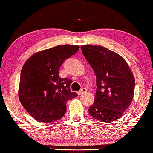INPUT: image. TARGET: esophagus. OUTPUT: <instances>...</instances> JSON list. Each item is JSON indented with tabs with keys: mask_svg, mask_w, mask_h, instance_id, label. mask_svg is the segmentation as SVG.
Returning a JSON list of instances; mask_svg holds the SVG:
<instances>
[{
	"mask_svg": "<svg viewBox=\"0 0 153 153\" xmlns=\"http://www.w3.org/2000/svg\"><path fill=\"white\" fill-rule=\"evenodd\" d=\"M87 91V89L86 88H82L81 90H79L78 92H77V94H78L79 95H82V94H83V93H85Z\"/></svg>",
	"mask_w": 153,
	"mask_h": 153,
	"instance_id": "1",
	"label": "esophagus"
}]
</instances>
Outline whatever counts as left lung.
Instances as JSON below:
<instances>
[{
  "instance_id": "8db88e82",
  "label": "left lung",
  "mask_w": 153,
  "mask_h": 153,
  "mask_svg": "<svg viewBox=\"0 0 153 153\" xmlns=\"http://www.w3.org/2000/svg\"><path fill=\"white\" fill-rule=\"evenodd\" d=\"M83 54L96 76L94 103L88 109L97 121L121 117L132 102L135 80L123 58L101 46H82Z\"/></svg>"
}]
</instances>
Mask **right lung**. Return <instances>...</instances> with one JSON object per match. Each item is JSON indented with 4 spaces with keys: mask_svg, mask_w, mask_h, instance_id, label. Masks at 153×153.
Listing matches in <instances>:
<instances>
[{
    "mask_svg": "<svg viewBox=\"0 0 153 153\" xmlns=\"http://www.w3.org/2000/svg\"><path fill=\"white\" fill-rule=\"evenodd\" d=\"M79 48L59 45L34 53L25 63L20 73L19 96L21 104L39 122L51 123L66 112L68 100L77 96L71 92V80L61 78L59 69Z\"/></svg>",
    "mask_w": 153,
    "mask_h": 153,
    "instance_id": "right-lung-1",
    "label": "right lung"
}]
</instances>
